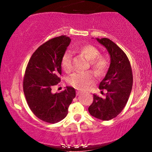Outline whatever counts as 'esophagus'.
Listing matches in <instances>:
<instances>
[{
	"mask_svg": "<svg viewBox=\"0 0 152 152\" xmlns=\"http://www.w3.org/2000/svg\"><path fill=\"white\" fill-rule=\"evenodd\" d=\"M81 93H82V92L80 91H76V95H77V96L80 95V94H81Z\"/></svg>",
	"mask_w": 152,
	"mask_h": 152,
	"instance_id": "esophagus-1",
	"label": "esophagus"
}]
</instances>
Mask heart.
I'll list each match as a JSON object with an SVG mask.
<instances>
[{
    "mask_svg": "<svg viewBox=\"0 0 152 152\" xmlns=\"http://www.w3.org/2000/svg\"><path fill=\"white\" fill-rule=\"evenodd\" d=\"M80 53L90 61L91 68L97 75L102 74L108 66L107 60L103 56H99L100 52L98 48L91 45H84L78 48ZM72 55L71 52L66 51L62 57L61 66L65 71H69L71 69ZM69 83L76 88L86 90L94 82V75L90 71L77 72L72 74L69 78Z\"/></svg>",
    "mask_w": 152,
    "mask_h": 152,
    "instance_id": "b5f03b06",
    "label": "heart"
}]
</instances>
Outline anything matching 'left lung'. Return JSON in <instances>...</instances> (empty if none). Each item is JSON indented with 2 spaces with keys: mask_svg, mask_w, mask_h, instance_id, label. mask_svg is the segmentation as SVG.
I'll list each match as a JSON object with an SVG mask.
<instances>
[{
  "mask_svg": "<svg viewBox=\"0 0 152 152\" xmlns=\"http://www.w3.org/2000/svg\"><path fill=\"white\" fill-rule=\"evenodd\" d=\"M96 39L110 56L109 68L99 85V88L106 89L107 93L105 98L94 94L88 111L94 117L109 121L119 114L126 106L132 91L133 75L126 55L116 43L106 38Z\"/></svg>",
  "mask_w": 152,
  "mask_h": 152,
  "instance_id": "8db88e82",
  "label": "left lung"
}]
</instances>
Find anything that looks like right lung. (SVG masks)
Wrapping results in <instances>:
<instances>
[{"mask_svg": "<svg viewBox=\"0 0 152 152\" xmlns=\"http://www.w3.org/2000/svg\"><path fill=\"white\" fill-rule=\"evenodd\" d=\"M71 38L61 36L43 43L33 53L26 69L23 91L28 105L38 118L48 123L61 121L76 96L74 88L53 94L51 88L60 82L61 61Z\"/></svg>", "mask_w": 152, "mask_h": 152, "instance_id": "right-lung-1", "label": "right lung"}]
</instances>
